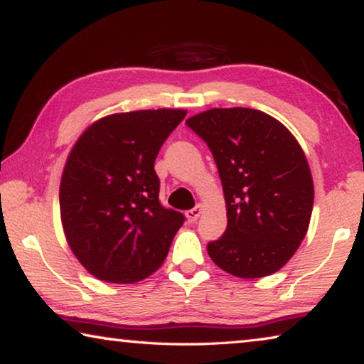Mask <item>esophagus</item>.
Masks as SVG:
<instances>
[{
	"mask_svg": "<svg viewBox=\"0 0 364 364\" xmlns=\"http://www.w3.org/2000/svg\"><path fill=\"white\" fill-rule=\"evenodd\" d=\"M200 213H202V207L200 205H197L194 208H191V210H188L186 212V218H188L189 223H194V221L200 217Z\"/></svg>",
	"mask_w": 364,
	"mask_h": 364,
	"instance_id": "esophagus-1",
	"label": "esophagus"
}]
</instances>
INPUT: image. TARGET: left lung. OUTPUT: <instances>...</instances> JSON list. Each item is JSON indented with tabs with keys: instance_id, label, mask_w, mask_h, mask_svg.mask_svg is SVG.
Listing matches in <instances>:
<instances>
[{
	"instance_id": "8db88e82",
	"label": "left lung",
	"mask_w": 364,
	"mask_h": 364,
	"mask_svg": "<svg viewBox=\"0 0 364 364\" xmlns=\"http://www.w3.org/2000/svg\"><path fill=\"white\" fill-rule=\"evenodd\" d=\"M186 123L210 147L223 184L228 226L207 245L212 262L242 279L279 271L304 241L315 199L299 141L249 107H213Z\"/></svg>"
}]
</instances>
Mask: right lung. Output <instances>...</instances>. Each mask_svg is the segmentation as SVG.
<instances>
[{
  "label": "right lung",
  "instance_id": "right-lung-1",
  "mask_svg": "<svg viewBox=\"0 0 364 364\" xmlns=\"http://www.w3.org/2000/svg\"><path fill=\"white\" fill-rule=\"evenodd\" d=\"M184 109L110 114L80 134L60 178V221L73 255L95 278L133 284L160 268L183 213L159 202L154 162Z\"/></svg>",
  "mask_w": 364,
  "mask_h": 364
}]
</instances>
